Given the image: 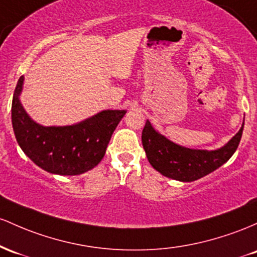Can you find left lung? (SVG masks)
<instances>
[{
    "mask_svg": "<svg viewBox=\"0 0 257 257\" xmlns=\"http://www.w3.org/2000/svg\"><path fill=\"white\" fill-rule=\"evenodd\" d=\"M244 122L228 143L216 151H200L178 146L155 131L147 120L142 132V144L151 165L172 180L192 182L223 165L237 151Z\"/></svg>",
    "mask_w": 257,
    "mask_h": 257,
    "instance_id": "1",
    "label": "left lung"
}]
</instances>
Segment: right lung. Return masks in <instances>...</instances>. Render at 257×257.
<instances>
[{"instance_id": "obj_1", "label": "right lung", "mask_w": 257, "mask_h": 257, "mask_svg": "<svg viewBox=\"0 0 257 257\" xmlns=\"http://www.w3.org/2000/svg\"><path fill=\"white\" fill-rule=\"evenodd\" d=\"M23 82L20 76L12 102V125L22 151L51 174L74 176L97 166L126 110H103L70 126H42L20 103Z\"/></svg>"}]
</instances>
